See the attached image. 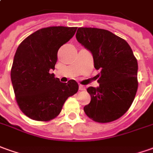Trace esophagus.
<instances>
[{"label":"esophagus","instance_id":"obj_1","mask_svg":"<svg viewBox=\"0 0 153 153\" xmlns=\"http://www.w3.org/2000/svg\"><path fill=\"white\" fill-rule=\"evenodd\" d=\"M79 90L80 91H84L85 90V87L83 85H79Z\"/></svg>","mask_w":153,"mask_h":153}]
</instances>
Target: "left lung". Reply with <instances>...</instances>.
<instances>
[{"mask_svg":"<svg viewBox=\"0 0 153 153\" xmlns=\"http://www.w3.org/2000/svg\"><path fill=\"white\" fill-rule=\"evenodd\" d=\"M76 37L93 56L97 87L87 89L91 102L84 111L95 122L110 123L131 107L137 91V61L124 39L109 30L80 27Z\"/></svg>","mask_w":153,"mask_h":153,"instance_id":"left-lung-1","label":"left lung"}]
</instances>
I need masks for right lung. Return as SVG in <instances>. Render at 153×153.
I'll return each instance as SVG.
<instances>
[{"label": "right lung", "mask_w": 153, "mask_h": 153, "mask_svg": "<svg viewBox=\"0 0 153 153\" xmlns=\"http://www.w3.org/2000/svg\"><path fill=\"white\" fill-rule=\"evenodd\" d=\"M77 27L50 26L35 31L15 54L10 79L20 109L28 117L47 122L58 116L66 100L78 91L75 80L60 82L51 71L57 51L76 33Z\"/></svg>", "instance_id": "1"}]
</instances>
